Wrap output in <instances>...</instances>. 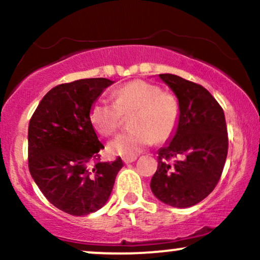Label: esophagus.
Segmentation results:
<instances>
[{"mask_svg":"<svg viewBox=\"0 0 260 260\" xmlns=\"http://www.w3.org/2000/svg\"><path fill=\"white\" fill-rule=\"evenodd\" d=\"M122 160H123L124 164H131V162H133V161L137 160V156H124Z\"/></svg>","mask_w":260,"mask_h":260,"instance_id":"34e87169","label":"esophagus"}]
</instances>
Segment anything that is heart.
Returning a JSON list of instances; mask_svg holds the SVG:
<instances>
[{
	"label": "heart",
	"mask_w": 260,
	"mask_h": 260,
	"mask_svg": "<svg viewBox=\"0 0 260 260\" xmlns=\"http://www.w3.org/2000/svg\"><path fill=\"white\" fill-rule=\"evenodd\" d=\"M115 103L98 99L89 118L101 136H111L121 126L123 116H132L131 132L118 134L109 143V151L121 156H134L151 143L172 138L180 121V104L174 94L162 91L157 84L136 79L113 91Z\"/></svg>",
	"instance_id": "b5f03b06"
}]
</instances>
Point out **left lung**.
Masks as SVG:
<instances>
[{
    "label": "left lung",
    "mask_w": 260,
    "mask_h": 260,
    "mask_svg": "<svg viewBox=\"0 0 260 260\" xmlns=\"http://www.w3.org/2000/svg\"><path fill=\"white\" fill-rule=\"evenodd\" d=\"M177 96L180 121L171 142L159 150L150 182L159 201L189 208L207 198L221 177L229 138L222 107L204 86L175 74H159Z\"/></svg>",
    "instance_id": "1"
}]
</instances>
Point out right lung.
<instances>
[{
	"instance_id": "obj_1",
	"label": "right lung",
	"mask_w": 260,
	"mask_h": 260,
	"mask_svg": "<svg viewBox=\"0 0 260 260\" xmlns=\"http://www.w3.org/2000/svg\"><path fill=\"white\" fill-rule=\"evenodd\" d=\"M112 83L88 78L55 86L29 122L31 177L47 201L71 215H88L103 208L123 166L121 157L100 162L104 145L89 118L91 105Z\"/></svg>"
}]
</instances>
